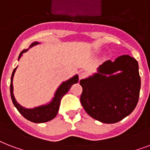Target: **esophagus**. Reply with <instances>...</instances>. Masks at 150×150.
Instances as JSON below:
<instances>
[{
    "label": "esophagus",
    "instance_id": "obj_1",
    "mask_svg": "<svg viewBox=\"0 0 150 150\" xmlns=\"http://www.w3.org/2000/svg\"><path fill=\"white\" fill-rule=\"evenodd\" d=\"M85 76H86V73H84V72H81V73L79 74V79H80V80L84 78Z\"/></svg>",
    "mask_w": 150,
    "mask_h": 150
}]
</instances>
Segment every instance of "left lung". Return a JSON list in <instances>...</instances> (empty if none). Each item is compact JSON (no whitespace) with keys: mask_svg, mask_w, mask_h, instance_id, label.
<instances>
[{"mask_svg":"<svg viewBox=\"0 0 150 150\" xmlns=\"http://www.w3.org/2000/svg\"><path fill=\"white\" fill-rule=\"evenodd\" d=\"M81 103L87 113L105 124H114L137 105L141 88L139 64L128 54L108 60L97 72L80 81Z\"/></svg>","mask_w":150,"mask_h":150,"instance_id":"8db88e82","label":"left lung"}]
</instances>
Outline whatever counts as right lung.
<instances>
[{
    "label": "right lung",
    "instance_id": "right-lung-1",
    "mask_svg": "<svg viewBox=\"0 0 150 150\" xmlns=\"http://www.w3.org/2000/svg\"><path fill=\"white\" fill-rule=\"evenodd\" d=\"M40 43L38 41H34L30 45V47L27 49L23 50V52H21L19 55H18V60L20 59L23 53H25L30 49V47L35 46V45H39ZM17 67L13 70L12 74H11V84H10V92H11V97L12 103H13L14 105L16 106V109L18 110V111L20 112L21 114L23 115V117H25V119H27L28 120H30L31 122L33 123H45L51 120L54 119V117H56L57 113L59 112V105H60V102L62 97L66 95V94L69 91V88H71V86L74 83H76L78 82V75L76 74L74 75L73 77L69 78V80H67L66 81H63L60 85L59 86V88H57L56 91L54 95V97L52 99V101L50 103L45 104V105H41L37 107L31 108V109H27L22 106L20 104H18L16 101L15 96H14L13 91V78L15 73L16 71Z\"/></svg>",
    "mask_w": 150,
    "mask_h": 150
}]
</instances>
